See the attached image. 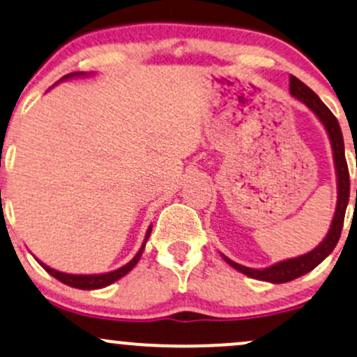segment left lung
<instances>
[{"instance_id": "obj_1", "label": "left lung", "mask_w": 357, "mask_h": 357, "mask_svg": "<svg viewBox=\"0 0 357 357\" xmlns=\"http://www.w3.org/2000/svg\"><path fill=\"white\" fill-rule=\"evenodd\" d=\"M290 92L295 98L300 99L302 102H305L315 114L319 116V119L322 121V125L326 126L327 133H329L332 150H334V160H335V168H337V187H339V197H337V209H335L334 221L331 224V229L327 238L315 248L310 253L298 256V258L287 259V261L276 263V265L265 268V270H253V268H246L238 263L231 261L229 258L224 256L229 265L234 270L241 271V273L251 276L255 280H263V282H271V283H287L291 280L298 278V276L308 273V271L314 270L315 266L320 265L324 259L334 251L335 244H337L340 232H342L344 226V215H346V207L349 202V168H347L346 162V153H344V139H342V131L335 119V116L331 113L329 107L326 106L319 99V96L315 94L310 87H307L300 79L295 75H290Z\"/></svg>"}]
</instances>
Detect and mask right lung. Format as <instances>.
I'll return each instance as SVG.
<instances>
[{
  "mask_svg": "<svg viewBox=\"0 0 357 357\" xmlns=\"http://www.w3.org/2000/svg\"><path fill=\"white\" fill-rule=\"evenodd\" d=\"M72 75H79V74H77V72H74V74L63 75L62 79L72 77ZM150 232H151V226H150V229H148V232H146L145 243L142 244V248H139V251H138V253H136L135 258L131 259V261L128 263V265L118 268V270L111 271V273H104V275H67V273H60V271H57V270H52L50 266L43 265L42 261H38V263L43 266V270H45L47 273H50L52 276H54V278H57L59 282L66 283V285H69V287L81 288V290H96V288H104V287L111 285V283H114L116 280H119V278H121V276H125L128 271L133 270L136 263H138L139 258H142L143 250H145V244L148 241V238H150Z\"/></svg>",
  "mask_w": 357,
  "mask_h": 357,
  "instance_id": "1",
  "label": "right lung"
}]
</instances>
